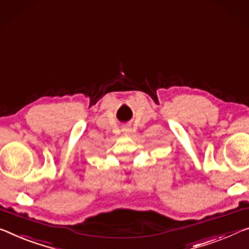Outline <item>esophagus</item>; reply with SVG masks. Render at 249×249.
<instances>
[{"instance_id": "1", "label": "esophagus", "mask_w": 249, "mask_h": 249, "mask_svg": "<svg viewBox=\"0 0 249 249\" xmlns=\"http://www.w3.org/2000/svg\"><path fill=\"white\" fill-rule=\"evenodd\" d=\"M122 132H123L124 134H128L129 132H131V128H128V127H123V128H122Z\"/></svg>"}]
</instances>
